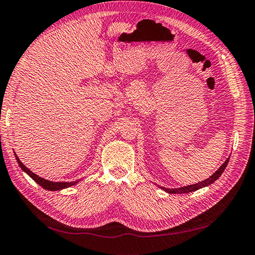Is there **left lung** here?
I'll return each mask as SVG.
<instances>
[{
  "label": "left lung",
  "instance_id": "left-lung-1",
  "mask_svg": "<svg viewBox=\"0 0 255 255\" xmlns=\"http://www.w3.org/2000/svg\"><path fill=\"white\" fill-rule=\"evenodd\" d=\"M229 160H230V157L227 158V161H225L223 164L219 167L217 172L213 173V174L211 175L209 179H206L202 182H199V183H196V184L187 185V186H183V187H177V189H165V187H162V189L165 192H167V193H172V194H183V193H189V192H194L199 189H202V187H204V186L212 184L213 182H215L219 179L221 174L223 173V171L225 170V167H227Z\"/></svg>",
  "mask_w": 255,
  "mask_h": 255
}]
</instances>
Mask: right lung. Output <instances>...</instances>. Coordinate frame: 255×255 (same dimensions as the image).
Wrapping results in <instances>:
<instances>
[{
    "instance_id": "add662e5",
    "label": "right lung",
    "mask_w": 255,
    "mask_h": 255,
    "mask_svg": "<svg viewBox=\"0 0 255 255\" xmlns=\"http://www.w3.org/2000/svg\"><path fill=\"white\" fill-rule=\"evenodd\" d=\"M15 157H16V160H17L18 165L21 166V169L24 172H26L27 174L30 175L32 179L36 182L37 184H40L43 187V189H46V190H49V191H57V190L65 189V187H70V186L74 185V184H76L79 182V181H75V182H52V181H47L45 179H43V177H40L38 175L34 174V173H33L31 170H28L27 167L24 165L20 160H18V157L16 156V154H15Z\"/></svg>"
}]
</instances>
